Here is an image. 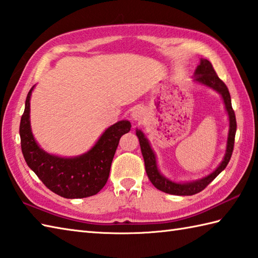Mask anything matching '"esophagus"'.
I'll use <instances>...</instances> for the list:
<instances>
[{"label": "esophagus", "mask_w": 258, "mask_h": 258, "mask_svg": "<svg viewBox=\"0 0 258 258\" xmlns=\"http://www.w3.org/2000/svg\"><path fill=\"white\" fill-rule=\"evenodd\" d=\"M131 116H132V118L134 120H136V122H141V120L144 118V110L141 107H135L132 110V114H131Z\"/></svg>", "instance_id": "esophagus-1"}]
</instances>
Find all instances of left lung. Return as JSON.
I'll return each instance as SVG.
<instances>
[{
	"mask_svg": "<svg viewBox=\"0 0 258 258\" xmlns=\"http://www.w3.org/2000/svg\"><path fill=\"white\" fill-rule=\"evenodd\" d=\"M194 82L197 84L204 85L211 89L216 90L217 93L221 95V98L224 100L226 112L228 114L229 119V131H228V138H227V145H226V153L221 163L210 174L206 175L205 178L189 181V182H175L164 176L160 172L158 168V162H156V156L153 152L152 148L149 143V140L141 130H136V135H138L140 141L141 151H142V155L144 159L145 170L146 174H148L149 179L156 189L163 191L165 194L174 195V196H192L203 191L207 185H208L211 181H213L217 175H218L221 171H224L225 168L228 164L229 160L231 158L234 150V143H235V134L237 130L236 124V117L235 112L233 107H231V99L229 90L227 88L225 83L221 80L218 76H217L213 64L207 59H201L200 63L197 67L195 75H194Z\"/></svg>",
	"mask_w": 258,
	"mask_h": 258,
	"instance_id": "obj_1",
	"label": "left lung"
}]
</instances>
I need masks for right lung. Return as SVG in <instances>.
Returning a JSON list of instances; mask_svg holds the SVG:
<instances>
[{
  "instance_id": "obj_1",
  "label": "right lung",
  "mask_w": 258,
  "mask_h": 258,
  "mask_svg": "<svg viewBox=\"0 0 258 258\" xmlns=\"http://www.w3.org/2000/svg\"><path fill=\"white\" fill-rule=\"evenodd\" d=\"M33 87L25 99L20 123V138L24 160L52 192L67 199L86 198L98 194L108 180L110 165L119 139L131 131L128 120H119L105 130L88 152L64 158L45 152L37 143L30 124V99Z\"/></svg>"
}]
</instances>
